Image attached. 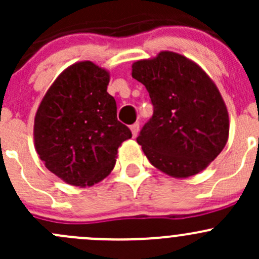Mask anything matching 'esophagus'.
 I'll use <instances>...</instances> for the list:
<instances>
[{
    "instance_id": "1",
    "label": "esophagus",
    "mask_w": 259,
    "mask_h": 259,
    "mask_svg": "<svg viewBox=\"0 0 259 259\" xmlns=\"http://www.w3.org/2000/svg\"><path fill=\"white\" fill-rule=\"evenodd\" d=\"M130 130H132L133 137L135 138L138 135V132H139V124H138V122H135V124L130 125Z\"/></svg>"
}]
</instances>
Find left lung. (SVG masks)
Instances as JSON below:
<instances>
[{"instance_id": "left-lung-1", "label": "left lung", "mask_w": 259, "mask_h": 259, "mask_svg": "<svg viewBox=\"0 0 259 259\" xmlns=\"http://www.w3.org/2000/svg\"><path fill=\"white\" fill-rule=\"evenodd\" d=\"M148 90L153 116L137 138L155 168L176 178L195 176L221 154L229 119L218 89L187 57L163 51L133 65Z\"/></svg>"}]
</instances>
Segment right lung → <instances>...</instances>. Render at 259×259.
Returning <instances> with one entry per match:
<instances>
[{"label": "right lung", "mask_w": 259, "mask_h": 259, "mask_svg": "<svg viewBox=\"0 0 259 259\" xmlns=\"http://www.w3.org/2000/svg\"><path fill=\"white\" fill-rule=\"evenodd\" d=\"M108 83V71L77 62L55 80L36 113V151L51 173L71 185H93L109 176L117 148L132 138L117 120Z\"/></svg>", "instance_id": "1"}]
</instances>
